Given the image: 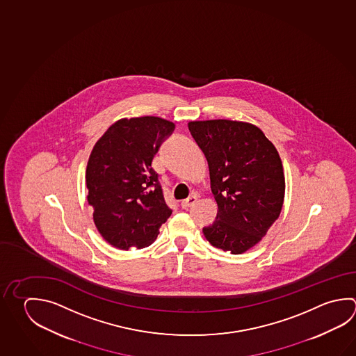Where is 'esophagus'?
<instances>
[{
  "label": "esophagus",
  "mask_w": 356,
  "mask_h": 356,
  "mask_svg": "<svg viewBox=\"0 0 356 356\" xmlns=\"http://www.w3.org/2000/svg\"><path fill=\"white\" fill-rule=\"evenodd\" d=\"M198 201V197H197V194H192V195H189L187 200H184V201H181V208H184V209H188L189 207H192L195 202Z\"/></svg>",
  "instance_id": "obj_1"
}]
</instances>
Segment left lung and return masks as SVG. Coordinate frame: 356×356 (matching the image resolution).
<instances>
[{"mask_svg":"<svg viewBox=\"0 0 356 356\" xmlns=\"http://www.w3.org/2000/svg\"><path fill=\"white\" fill-rule=\"evenodd\" d=\"M207 158L217 220L204 227L208 242L232 254L256 246L277 220L284 198L277 149L259 127L216 119L188 123Z\"/></svg>","mask_w":356,"mask_h":356,"instance_id":"8db88e82","label":"left lung"}]
</instances>
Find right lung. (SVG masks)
Segmentation results:
<instances>
[{
  "mask_svg": "<svg viewBox=\"0 0 356 356\" xmlns=\"http://www.w3.org/2000/svg\"><path fill=\"white\" fill-rule=\"evenodd\" d=\"M175 123L159 117L123 118L95 143L86 165L88 202L97 231L119 250L144 248L172 214L152 168Z\"/></svg>",
  "mask_w": 356,
  "mask_h": 356,
  "instance_id": "1",
  "label": "right lung"
}]
</instances>
